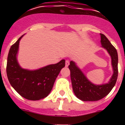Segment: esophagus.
Listing matches in <instances>:
<instances>
[{"instance_id": "esophagus-1", "label": "esophagus", "mask_w": 125, "mask_h": 125, "mask_svg": "<svg viewBox=\"0 0 125 125\" xmlns=\"http://www.w3.org/2000/svg\"><path fill=\"white\" fill-rule=\"evenodd\" d=\"M69 61L66 60V62H65V65H66V67H68V66H69Z\"/></svg>"}]
</instances>
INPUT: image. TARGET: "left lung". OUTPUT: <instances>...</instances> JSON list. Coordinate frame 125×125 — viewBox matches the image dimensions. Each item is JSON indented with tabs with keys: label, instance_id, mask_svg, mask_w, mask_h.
Returning <instances> with one entry per match:
<instances>
[{
	"label": "left lung",
	"instance_id": "8db88e82",
	"mask_svg": "<svg viewBox=\"0 0 125 125\" xmlns=\"http://www.w3.org/2000/svg\"><path fill=\"white\" fill-rule=\"evenodd\" d=\"M100 36L101 46L107 51L111 58L113 73L108 83L100 85L92 83L73 61L68 66L74 93L78 99L83 101H98L105 97L115 86L118 78V57L116 49L104 34H100Z\"/></svg>",
	"mask_w": 125,
	"mask_h": 125
}]
</instances>
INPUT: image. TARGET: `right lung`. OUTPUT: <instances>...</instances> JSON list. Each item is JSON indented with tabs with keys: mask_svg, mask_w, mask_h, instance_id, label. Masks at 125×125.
<instances>
[{
	"mask_svg": "<svg viewBox=\"0 0 125 125\" xmlns=\"http://www.w3.org/2000/svg\"><path fill=\"white\" fill-rule=\"evenodd\" d=\"M22 36L10 48L6 72L9 81L23 98L36 101L46 98L52 89L56 78L65 66V60L36 70L23 69L17 61V53Z\"/></svg>",
	"mask_w": 125,
	"mask_h": 125,
	"instance_id": "1",
	"label": "right lung"
}]
</instances>
